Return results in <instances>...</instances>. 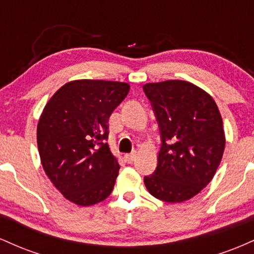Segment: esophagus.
<instances>
[{
  "label": "esophagus",
  "instance_id": "obj_1",
  "mask_svg": "<svg viewBox=\"0 0 254 254\" xmlns=\"http://www.w3.org/2000/svg\"><path fill=\"white\" fill-rule=\"evenodd\" d=\"M136 155H137L136 153L125 154V155H124V160H125V161L127 162V164H132V162L135 161V159H136Z\"/></svg>",
  "mask_w": 254,
  "mask_h": 254
}]
</instances>
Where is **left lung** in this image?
Wrapping results in <instances>:
<instances>
[{"label": "left lung", "instance_id": "obj_1", "mask_svg": "<svg viewBox=\"0 0 254 254\" xmlns=\"http://www.w3.org/2000/svg\"><path fill=\"white\" fill-rule=\"evenodd\" d=\"M161 132L156 170L144 177L151 196L168 203L191 199L211 182L222 160L226 137L215 100L182 80L145 83Z\"/></svg>", "mask_w": 254, "mask_h": 254}]
</instances>
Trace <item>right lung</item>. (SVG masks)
I'll return each instance as SVG.
<instances>
[{
	"label": "right lung",
	"mask_w": 254,
	"mask_h": 254,
	"mask_svg": "<svg viewBox=\"0 0 254 254\" xmlns=\"http://www.w3.org/2000/svg\"><path fill=\"white\" fill-rule=\"evenodd\" d=\"M130 84L75 80L65 83L44 107L37 143L45 174L71 203L89 206L113 190L121 166L105 142L109 118Z\"/></svg>",
	"instance_id": "right-lung-1"
}]
</instances>
